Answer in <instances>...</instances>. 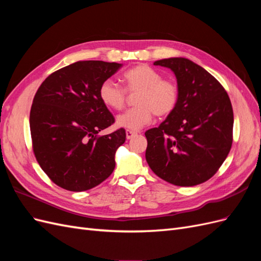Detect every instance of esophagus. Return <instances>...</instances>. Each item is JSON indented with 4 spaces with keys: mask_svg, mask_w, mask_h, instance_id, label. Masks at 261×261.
<instances>
[{
    "mask_svg": "<svg viewBox=\"0 0 261 261\" xmlns=\"http://www.w3.org/2000/svg\"><path fill=\"white\" fill-rule=\"evenodd\" d=\"M137 135V134L135 133V132H133V130H126V138L127 139H132L133 137H135Z\"/></svg>",
    "mask_w": 261,
    "mask_h": 261,
    "instance_id": "obj_1",
    "label": "esophagus"
}]
</instances>
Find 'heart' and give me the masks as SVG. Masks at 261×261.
<instances>
[{"label": "heart", "mask_w": 261, "mask_h": 261, "mask_svg": "<svg viewBox=\"0 0 261 261\" xmlns=\"http://www.w3.org/2000/svg\"><path fill=\"white\" fill-rule=\"evenodd\" d=\"M125 89L108 80L100 86L99 97L108 108L120 111L127 102V92L138 93L134 108L118 115L116 125L128 130H139L152 121L153 115L165 117L174 111L178 102V87L171 80H163L158 70L140 64L123 74Z\"/></svg>", "instance_id": "1"}]
</instances>
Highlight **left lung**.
I'll list each match as a JSON object with an SVG mask.
<instances>
[{
  "instance_id": "obj_1",
  "label": "left lung",
  "mask_w": 261,
  "mask_h": 261,
  "mask_svg": "<svg viewBox=\"0 0 261 261\" xmlns=\"http://www.w3.org/2000/svg\"><path fill=\"white\" fill-rule=\"evenodd\" d=\"M175 74L178 102L159 127L148 129L146 160L176 186H195L216 174L233 143V109L223 86L184 58L156 61Z\"/></svg>"
}]
</instances>
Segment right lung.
<instances>
[{
  "instance_id": "obj_1",
  "label": "right lung",
  "mask_w": 261,
  "mask_h": 261,
  "mask_svg": "<svg viewBox=\"0 0 261 261\" xmlns=\"http://www.w3.org/2000/svg\"><path fill=\"white\" fill-rule=\"evenodd\" d=\"M122 66L103 61H78L45 78L30 110L36 159L58 186L83 192L107 179L115 168L116 149L126 133H98L114 124L99 97L101 84Z\"/></svg>"
}]
</instances>
